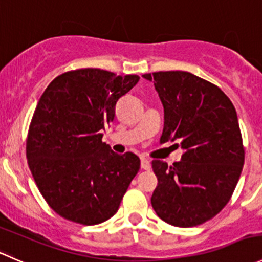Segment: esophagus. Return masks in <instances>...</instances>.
<instances>
[{"label": "esophagus", "mask_w": 262, "mask_h": 262, "mask_svg": "<svg viewBox=\"0 0 262 262\" xmlns=\"http://www.w3.org/2000/svg\"><path fill=\"white\" fill-rule=\"evenodd\" d=\"M141 168L145 170H149L151 168V164H150V160L146 159V158H141Z\"/></svg>", "instance_id": "obj_1"}]
</instances>
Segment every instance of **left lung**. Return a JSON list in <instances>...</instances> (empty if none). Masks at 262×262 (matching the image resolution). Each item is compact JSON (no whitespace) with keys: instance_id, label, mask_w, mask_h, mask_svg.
I'll return each instance as SVG.
<instances>
[{"instance_id":"8db88e82","label":"left lung","mask_w":262,"mask_h":262,"mask_svg":"<svg viewBox=\"0 0 262 262\" xmlns=\"http://www.w3.org/2000/svg\"><path fill=\"white\" fill-rule=\"evenodd\" d=\"M142 77L154 82L164 108L160 142L177 141L180 162L152 160L158 186L151 196L157 215L174 227L203 224L227 205L245 163L237 112L216 85L186 71Z\"/></svg>"}]
</instances>
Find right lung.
I'll return each mask as SVG.
<instances>
[{"label": "right lung", "instance_id": "add662e5", "mask_svg": "<svg viewBox=\"0 0 262 262\" xmlns=\"http://www.w3.org/2000/svg\"><path fill=\"white\" fill-rule=\"evenodd\" d=\"M137 75L81 69L57 76L33 115L27 158L48 205L62 218L94 225L112 218L140 169L134 152L120 155L102 141L118 99Z\"/></svg>", "mask_w": 262, "mask_h": 262}]
</instances>
